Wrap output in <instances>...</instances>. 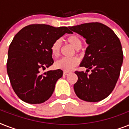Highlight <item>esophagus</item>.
<instances>
[{
    "mask_svg": "<svg viewBox=\"0 0 129 129\" xmlns=\"http://www.w3.org/2000/svg\"><path fill=\"white\" fill-rule=\"evenodd\" d=\"M68 72H63V76H67V75H68Z\"/></svg>",
    "mask_w": 129,
    "mask_h": 129,
    "instance_id": "esophagus-1",
    "label": "esophagus"
}]
</instances>
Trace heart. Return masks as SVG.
<instances>
[{"label": "heart", "instance_id": "obj_1", "mask_svg": "<svg viewBox=\"0 0 129 129\" xmlns=\"http://www.w3.org/2000/svg\"><path fill=\"white\" fill-rule=\"evenodd\" d=\"M67 41L72 46L76 49H80L82 47V41L80 38L76 35H71L68 37ZM61 48V41L60 40L55 41L51 47V52L53 57H57L59 56ZM79 63V59L76 57L72 58H61L55 62V67L57 68L61 69L64 71H70L74 67H76Z\"/></svg>", "mask_w": 129, "mask_h": 129}]
</instances>
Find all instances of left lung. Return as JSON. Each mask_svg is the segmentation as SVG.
<instances>
[{
    "label": "left lung",
    "mask_w": 129,
    "mask_h": 129,
    "mask_svg": "<svg viewBox=\"0 0 129 129\" xmlns=\"http://www.w3.org/2000/svg\"><path fill=\"white\" fill-rule=\"evenodd\" d=\"M69 28L86 39L88 46L80 66L92 70L90 75L75 72L78 77L74 86L75 93L86 102H99L112 92L120 76L123 61L120 40L112 29L100 23Z\"/></svg>",
    "instance_id": "obj_1"
}]
</instances>
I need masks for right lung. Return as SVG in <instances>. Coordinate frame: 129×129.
Returning a JSON list of instances; mask_svg holds the SVG:
<instances>
[{"mask_svg":"<svg viewBox=\"0 0 129 129\" xmlns=\"http://www.w3.org/2000/svg\"><path fill=\"white\" fill-rule=\"evenodd\" d=\"M71 33L66 27L37 24L26 26L16 34L8 51L7 70L12 88L21 100L41 104L51 96L63 71L58 69L41 74L40 70L53 63V43Z\"/></svg>","mask_w":129,"mask_h":129,"instance_id":"1","label":"right lung"}]
</instances>
